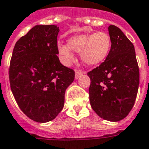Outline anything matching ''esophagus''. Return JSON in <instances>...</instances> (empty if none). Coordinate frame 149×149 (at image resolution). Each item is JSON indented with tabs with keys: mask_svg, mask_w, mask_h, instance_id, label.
<instances>
[{
	"mask_svg": "<svg viewBox=\"0 0 149 149\" xmlns=\"http://www.w3.org/2000/svg\"><path fill=\"white\" fill-rule=\"evenodd\" d=\"M83 74V72L80 70H77L75 71V78L76 79H78L81 75Z\"/></svg>",
	"mask_w": 149,
	"mask_h": 149,
	"instance_id": "34e87169",
	"label": "esophagus"
}]
</instances>
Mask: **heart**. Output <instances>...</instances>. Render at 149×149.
<instances>
[{"label":"heart","mask_w":149,"mask_h":149,"mask_svg":"<svg viewBox=\"0 0 149 149\" xmlns=\"http://www.w3.org/2000/svg\"><path fill=\"white\" fill-rule=\"evenodd\" d=\"M112 40L106 32L98 31L91 34H80L68 40V45L59 44L58 52L65 65L74 60L73 51L81 54L85 64L95 65L104 62L109 54Z\"/></svg>","instance_id":"1"}]
</instances>
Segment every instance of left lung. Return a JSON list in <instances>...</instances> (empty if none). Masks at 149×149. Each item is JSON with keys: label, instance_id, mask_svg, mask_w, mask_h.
Instances as JSON below:
<instances>
[{"label": "left lung", "instance_id": "obj_1", "mask_svg": "<svg viewBox=\"0 0 149 149\" xmlns=\"http://www.w3.org/2000/svg\"><path fill=\"white\" fill-rule=\"evenodd\" d=\"M112 47L106 59L87 72L90 103L100 117L116 122L134 105L139 86V68L134 47L120 28H108Z\"/></svg>", "mask_w": 149, "mask_h": 149}]
</instances>
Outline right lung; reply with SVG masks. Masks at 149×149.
Returning <instances> with one entry per match:
<instances>
[{
	"instance_id": "right-lung-1",
	"label": "right lung",
	"mask_w": 149,
	"mask_h": 149,
	"mask_svg": "<svg viewBox=\"0 0 149 149\" xmlns=\"http://www.w3.org/2000/svg\"><path fill=\"white\" fill-rule=\"evenodd\" d=\"M59 29L54 25L33 27L15 45L9 67L12 94L20 109L38 123L54 120L64 106L65 90L74 70L57 54Z\"/></svg>"
}]
</instances>
